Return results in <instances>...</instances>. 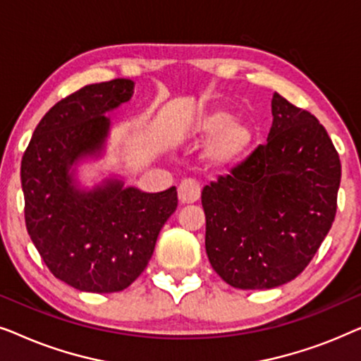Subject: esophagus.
<instances>
[{
  "instance_id": "obj_1",
  "label": "esophagus",
  "mask_w": 361,
  "mask_h": 361,
  "mask_svg": "<svg viewBox=\"0 0 361 361\" xmlns=\"http://www.w3.org/2000/svg\"><path fill=\"white\" fill-rule=\"evenodd\" d=\"M177 195H179L180 205L194 204V202L200 199V185L192 179L182 180L179 184V192H177Z\"/></svg>"
}]
</instances>
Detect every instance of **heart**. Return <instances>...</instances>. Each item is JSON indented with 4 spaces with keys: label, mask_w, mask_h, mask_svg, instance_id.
Instances as JSON below:
<instances>
[{
    "label": "heart",
    "mask_w": 361,
    "mask_h": 361,
    "mask_svg": "<svg viewBox=\"0 0 361 361\" xmlns=\"http://www.w3.org/2000/svg\"><path fill=\"white\" fill-rule=\"evenodd\" d=\"M182 137L192 142H205L202 161L212 171L225 172L240 166L250 156L255 145V133L243 121H236L233 113L221 106L207 108L187 123Z\"/></svg>",
    "instance_id": "obj_1"
}]
</instances>
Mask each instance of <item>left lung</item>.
Masks as SVG:
<instances>
[{"instance_id": "left-lung-1", "label": "left lung", "mask_w": 361, "mask_h": 361, "mask_svg": "<svg viewBox=\"0 0 361 361\" xmlns=\"http://www.w3.org/2000/svg\"><path fill=\"white\" fill-rule=\"evenodd\" d=\"M268 142L205 185V250L236 289H271L305 269L337 212L338 152L317 118L279 93Z\"/></svg>"}]
</instances>
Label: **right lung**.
<instances>
[{
  "label": "right lung",
  "instance_id": "add662e5",
  "mask_svg": "<svg viewBox=\"0 0 361 361\" xmlns=\"http://www.w3.org/2000/svg\"><path fill=\"white\" fill-rule=\"evenodd\" d=\"M135 82L93 83L56 103L21 161L24 219L34 246L57 279L85 293L126 289L149 263L157 235L177 209V190L147 194L105 179L80 189L72 166L102 154L106 111L133 95Z\"/></svg>",
  "mask_w": 361,
  "mask_h": 361
}]
</instances>
